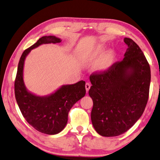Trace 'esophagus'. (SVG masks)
<instances>
[{
  "label": "esophagus",
  "mask_w": 160,
  "mask_h": 160,
  "mask_svg": "<svg viewBox=\"0 0 160 160\" xmlns=\"http://www.w3.org/2000/svg\"><path fill=\"white\" fill-rule=\"evenodd\" d=\"M90 87H91V85H90L89 82H87L85 84V88H86V91L87 92L89 91V89H90Z\"/></svg>",
  "instance_id": "esophagus-1"
}]
</instances>
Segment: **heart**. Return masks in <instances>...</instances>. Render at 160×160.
<instances>
[{
	"label": "heart",
	"mask_w": 160,
	"mask_h": 160,
	"mask_svg": "<svg viewBox=\"0 0 160 160\" xmlns=\"http://www.w3.org/2000/svg\"><path fill=\"white\" fill-rule=\"evenodd\" d=\"M106 50V48L104 45H98L92 50L81 54V61L85 63H94L104 53ZM115 54L114 52L112 50L107 52L95 64V70L98 72L106 71L111 67L115 62Z\"/></svg>",
	"instance_id": "obj_1"
}]
</instances>
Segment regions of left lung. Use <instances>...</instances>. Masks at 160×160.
Listing matches in <instances>:
<instances>
[{"mask_svg": "<svg viewBox=\"0 0 160 160\" xmlns=\"http://www.w3.org/2000/svg\"><path fill=\"white\" fill-rule=\"evenodd\" d=\"M124 59L101 73L90 75L92 122L106 137L122 134L134 124L146 108L150 84V68L138 45L129 38Z\"/></svg>", "mask_w": 160, "mask_h": 160, "instance_id": "8db88e82", "label": "left lung"}]
</instances>
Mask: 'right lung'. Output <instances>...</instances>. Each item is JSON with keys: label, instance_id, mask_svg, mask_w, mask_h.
I'll return each mask as SVG.
<instances>
[{"label": "right lung", "instance_id": "1", "mask_svg": "<svg viewBox=\"0 0 160 160\" xmlns=\"http://www.w3.org/2000/svg\"><path fill=\"white\" fill-rule=\"evenodd\" d=\"M61 42L62 40L56 36H42L24 50L19 59L14 81L16 101L24 118L34 129L49 135L57 134L65 128L68 112L77 101L85 97V82L80 80L72 85H63L52 94L41 97L26 88L23 71L26 58L33 49L42 44Z\"/></svg>", "mask_w": 160, "mask_h": 160}]
</instances>
